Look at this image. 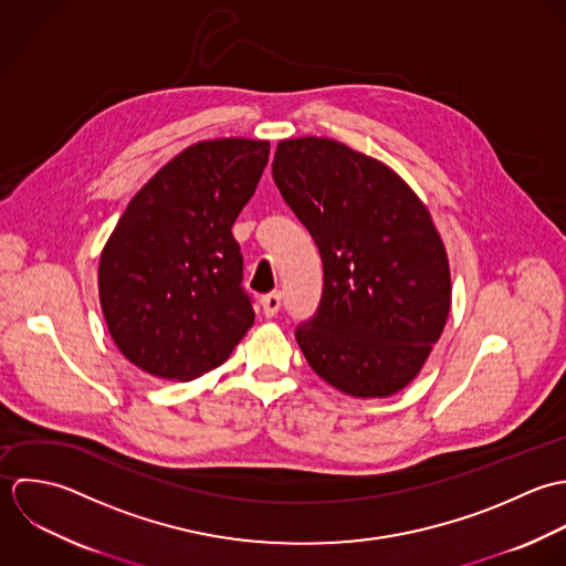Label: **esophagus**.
Returning <instances> with one entry per match:
<instances>
[{
	"label": "esophagus",
	"mask_w": 566,
	"mask_h": 566,
	"mask_svg": "<svg viewBox=\"0 0 566 566\" xmlns=\"http://www.w3.org/2000/svg\"><path fill=\"white\" fill-rule=\"evenodd\" d=\"M260 304H262L264 317H275L277 311H280V306H282V293H280V291H273V293L264 295V297L260 300Z\"/></svg>",
	"instance_id": "obj_1"
}]
</instances>
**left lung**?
<instances>
[{"mask_svg":"<svg viewBox=\"0 0 566 566\" xmlns=\"http://www.w3.org/2000/svg\"><path fill=\"white\" fill-rule=\"evenodd\" d=\"M273 181L324 262L317 315L295 333L328 385L387 398L424 367L451 313V266L424 201L387 164L328 137L282 139Z\"/></svg>","mask_w":566,"mask_h":566,"instance_id":"1","label":"left lung"}]
</instances>
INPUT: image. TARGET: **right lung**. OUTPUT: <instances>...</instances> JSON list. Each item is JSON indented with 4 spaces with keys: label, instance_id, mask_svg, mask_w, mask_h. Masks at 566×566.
I'll use <instances>...</instances> for the list:
<instances>
[{
    "label": "right lung",
    "instance_id": "1",
    "mask_svg": "<svg viewBox=\"0 0 566 566\" xmlns=\"http://www.w3.org/2000/svg\"><path fill=\"white\" fill-rule=\"evenodd\" d=\"M269 142L188 146L130 199L98 266L117 349L142 371L192 380L226 363L253 326L231 235L269 161Z\"/></svg>",
    "mask_w": 566,
    "mask_h": 566
}]
</instances>
